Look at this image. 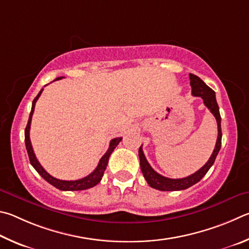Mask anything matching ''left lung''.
I'll return each instance as SVG.
<instances>
[{
    "instance_id": "obj_1",
    "label": "left lung",
    "mask_w": 249,
    "mask_h": 249,
    "mask_svg": "<svg viewBox=\"0 0 249 249\" xmlns=\"http://www.w3.org/2000/svg\"><path fill=\"white\" fill-rule=\"evenodd\" d=\"M190 78V86H191V94L194 96H198L203 99V104L208 107L209 110L211 111L213 116L215 117L216 124H217V139L215 143V147L213 150V153L210 156L208 162L203 165V166L196 172L195 174L190 176H187L185 178H178V179H172V178L164 177L156 173L151 165L147 162L144 153H143L142 145L139 149V158H140V166L143 176H144L145 180L147 181L152 188L158 189L160 191H176V190H184L189 188L198 181L202 179V177L206 175L209 169L214 163L216 159V155L219 153L221 149V141H222V130H221V116L219 106H217L215 93L214 90L210 89L206 83H204L201 78L198 77L195 74L189 73Z\"/></svg>"
}]
</instances>
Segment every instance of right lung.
<instances>
[{"mask_svg":"<svg viewBox=\"0 0 249 249\" xmlns=\"http://www.w3.org/2000/svg\"><path fill=\"white\" fill-rule=\"evenodd\" d=\"M61 78H62V77H58V78H55L54 81L61 80ZM42 90L43 89L39 91V94L36 96V98L33 100L32 111H30L29 119H28V122H27V125H26V129H25V144H26V150H27V153H28L30 164L33 165V167L36 169L39 175H40L43 178V179L47 180L48 182H49V184H51L52 186H54L55 188H58L60 190L75 191V190L89 189V188H91V187L97 185L98 182L102 180L105 169H106V167H107L109 156H110V154L112 153V151L115 150V147L118 144H119V142L122 140V138L112 139V140L110 141V144H109V149L107 150L106 153L104 154L103 158L100 159L97 167H96L95 171L93 173H90L89 176L82 178V179H77V180H61V179H58V178H54L53 176H51L49 173H47L45 171V168L41 166L40 163L38 162L36 155H35V153H34L32 142H30V138H29L30 124H32V118H33V113H34V110H35V105H36V102L38 100L39 96L41 95Z\"/></svg>","mask_w":249,"mask_h":249,"instance_id":"right-lung-1","label":"right lung"}]
</instances>
